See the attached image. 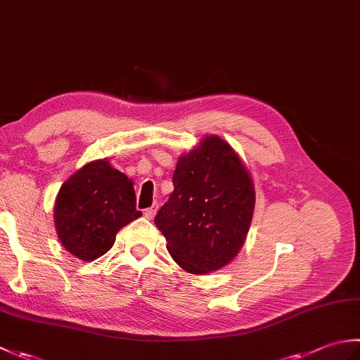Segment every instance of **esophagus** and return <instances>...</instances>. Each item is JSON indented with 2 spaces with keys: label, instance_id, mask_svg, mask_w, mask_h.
Masks as SVG:
<instances>
[{
  "label": "esophagus",
  "instance_id": "esophagus-1",
  "mask_svg": "<svg viewBox=\"0 0 360 360\" xmlns=\"http://www.w3.org/2000/svg\"><path fill=\"white\" fill-rule=\"evenodd\" d=\"M156 212H158V204H153L151 207L143 210V217L148 218V219H153V218H155V215H156Z\"/></svg>",
  "mask_w": 360,
  "mask_h": 360
}]
</instances>
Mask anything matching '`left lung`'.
<instances>
[{
    "label": "left lung",
    "mask_w": 360,
    "mask_h": 360,
    "mask_svg": "<svg viewBox=\"0 0 360 360\" xmlns=\"http://www.w3.org/2000/svg\"><path fill=\"white\" fill-rule=\"evenodd\" d=\"M173 193L155 224L182 269L209 274L232 262L246 240L255 207L254 182L233 148L218 136L179 158Z\"/></svg>",
    "instance_id": "left-lung-1"
}]
</instances>
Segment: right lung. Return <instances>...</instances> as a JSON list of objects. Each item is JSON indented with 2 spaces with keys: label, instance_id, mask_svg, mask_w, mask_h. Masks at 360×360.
I'll return each instance as SVG.
<instances>
[{
  "label": "right lung",
  "instance_id": "1",
  "mask_svg": "<svg viewBox=\"0 0 360 360\" xmlns=\"http://www.w3.org/2000/svg\"><path fill=\"white\" fill-rule=\"evenodd\" d=\"M53 210L60 241L85 262L106 254L120 229L142 215L133 182L105 159L75 172L60 188Z\"/></svg>",
  "mask_w": 360,
  "mask_h": 360
}]
</instances>
